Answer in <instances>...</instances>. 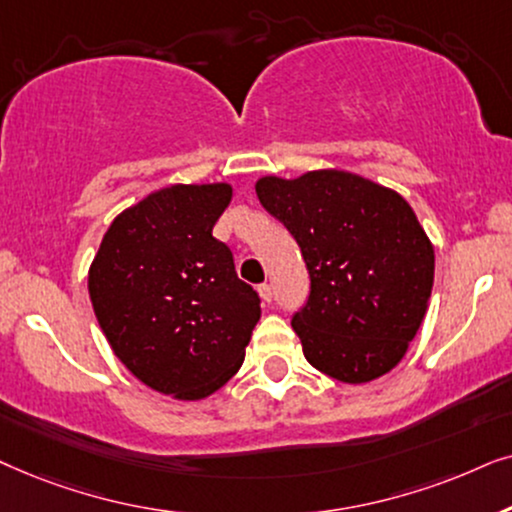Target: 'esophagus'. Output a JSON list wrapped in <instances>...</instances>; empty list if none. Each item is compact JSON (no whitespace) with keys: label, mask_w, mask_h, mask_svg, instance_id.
<instances>
[{"label":"esophagus","mask_w":512,"mask_h":512,"mask_svg":"<svg viewBox=\"0 0 512 512\" xmlns=\"http://www.w3.org/2000/svg\"><path fill=\"white\" fill-rule=\"evenodd\" d=\"M257 292H260V297H262V302H271V297H274V290H271V285L269 283H262L260 288H257Z\"/></svg>","instance_id":"34e87169"}]
</instances>
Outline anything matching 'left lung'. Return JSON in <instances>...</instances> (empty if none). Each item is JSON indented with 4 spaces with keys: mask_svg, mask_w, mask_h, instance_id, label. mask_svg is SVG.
Returning <instances> with one entry per match:
<instances>
[{
    "mask_svg": "<svg viewBox=\"0 0 512 512\" xmlns=\"http://www.w3.org/2000/svg\"><path fill=\"white\" fill-rule=\"evenodd\" d=\"M257 199L302 248L309 302L292 318L304 358L327 377L367 384L405 358L424 323L435 252L410 203L349 170L264 175Z\"/></svg>",
    "mask_w": 512,
    "mask_h": 512,
    "instance_id": "8db88e82",
    "label": "left lung"
}]
</instances>
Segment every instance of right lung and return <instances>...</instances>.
<instances>
[{
  "instance_id": "1",
  "label": "right lung",
  "mask_w": 512,
  "mask_h": 512,
  "mask_svg": "<svg viewBox=\"0 0 512 512\" xmlns=\"http://www.w3.org/2000/svg\"><path fill=\"white\" fill-rule=\"evenodd\" d=\"M229 182L170 185L121 210L88 267L114 356L156 393L203 400L243 365L260 297L213 236Z\"/></svg>"
}]
</instances>
